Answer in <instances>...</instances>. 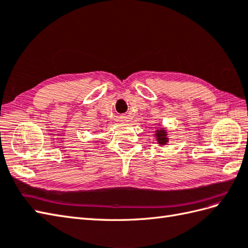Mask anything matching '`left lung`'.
Segmentation results:
<instances>
[{"label":"left lung","mask_w":248,"mask_h":248,"mask_svg":"<svg viewBox=\"0 0 248 248\" xmlns=\"http://www.w3.org/2000/svg\"><path fill=\"white\" fill-rule=\"evenodd\" d=\"M155 136L156 139L157 144L161 145V146L166 145L168 143V140H170V139H168V136H167V130L165 128L156 129Z\"/></svg>","instance_id":"obj_1"}]
</instances>
